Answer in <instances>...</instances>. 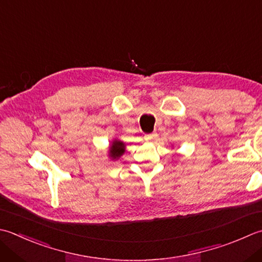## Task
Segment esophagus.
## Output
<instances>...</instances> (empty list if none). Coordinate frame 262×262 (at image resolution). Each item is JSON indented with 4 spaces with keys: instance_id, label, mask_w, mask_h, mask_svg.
Wrapping results in <instances>:
<instances>
[{
    "instance_id": "esophagus-1",
    "label": "esophagus",
    "mask_w": 262,
    "mask_h": 262,
    "mask_svg": "<svg viewBox=\"0 0 262 262\" xmlns=\"http://www.w3.org/2000/svg\"><path fill=\"white\" fill-rule=\"evenodd\" d=\"M157 137H158L157 133H152V134H146V135L144 136V140H145L146 142H151V141H153V140H156Z\"/></svg>"
}]
</instances>
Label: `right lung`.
<instances>
[{
  "label": "right lung",
  "instance_id": "obj_1",
  "mask_svg": "<svg viewBox=\"0 0 262 262\" xmlns=\"http://www.w3.org/2000/svg\"><path fill=\"white\" fill-rule=\"evenodd\" d=\"M125 143L119 140H114L109 148V157L112 160H118L125 153Z\"/></svg>",
  "mask_w": 262,
  "mask_h": 262
}]
</instances>
